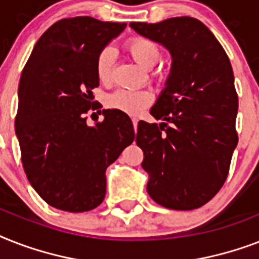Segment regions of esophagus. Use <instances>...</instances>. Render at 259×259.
Listing matches in <instances>:
<instances>
[{"instance_id": "obj_1", "label": "esophagus", "mask_w": 259, "mask_h": 259, "mask_svg": "<svg viewBox=\"0 0 259 259\" xmlns=\"http://www.w3.org/2000/svg\"><path fill=\"white\" fill-rule=\"evenodd\" d=\"M137 125H138V119H136V118H134V119H133V126H134V130H136V132H137Z\"/></svg>"}]
</instances>
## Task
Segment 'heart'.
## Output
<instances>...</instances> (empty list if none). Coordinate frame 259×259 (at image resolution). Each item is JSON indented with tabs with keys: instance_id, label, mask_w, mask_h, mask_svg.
Instances as JSON below:
<instances>
[{
	"instance_id": "b5f03b06",
	"label": "heart",
	"mask_w": 259,
	"mask_h": 259,
	"mask_svg": "<svg viewBox=\"0 0 259 259\" xmlns=\"http://www.w3.org/2000/svg\"><path fill=\"white\" fill-rule=\"evenodd\" d=\"M126 51L133 60L144 70H152L161 59L158 47L153 41L144 37H134L126 42ZM115 54L113 48H105L99 52L95 62V72L98 80L109 84L113 80ZM110 109L119 110L129 115H138L142 110L152 103V95L144 90H117L110 94L106 101Z\"/></svg>"
}]
</instances>
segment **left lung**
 I'll return each mask as SVG.
<instances>
[{
	"label": "left lung",
	"mask_w": 259,
	"mask_h": 259,
	"mask_svg": "<svg viewBox=\"0 0 259 259\" xmlns=\"http://www.w3.org/2000/svg\"><path fill=\"white\" fill-rule=\"evenodd\" d=\"M129 26L166 48L172 58L165 87L150 110L162 122H138L136 142L149 175L148 193L166 208H199L222 188L238 144L231 63L212 32L196 18Z\"/></svg>",
	"instance_id": "1"
}]
</instances>
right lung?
<instances>
[{
    "label": "right lung",
    "mask_w": 259,
    "mask_h": 259,
    "mask_svg": "<svg viewBox=\"0 0 259 259\" xmlns=\"http://www.w3.org/2000/svg\"><path fill=\"white\" fill-rule=\"evenodd\" d=\"M125 28L89 16L60 20L38 38L22 70L16 117L22 166L55 208L84 212L101 204L107 166L134 141L132 119L119 110H102L103 121L93 126L84 117L98 109L97 56Z\"/></svg>",
    "instance_id": "obj_1"
}]
</instances>
